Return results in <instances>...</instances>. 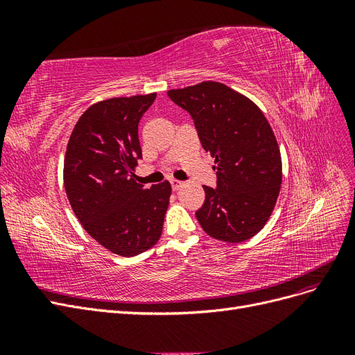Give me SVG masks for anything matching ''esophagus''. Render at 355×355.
I'll return each mask as SVG.
<instances>
[{
	"instance_id": "esophagus-1",
	"label": "esophagus",
	"mask_w": 355,
	"mask_h": 355,
	"mask_svg": "<svg viewBox=\"0 0 355 355\" xmlns=\"http://www.w3.org/2000/svg\"><path fill=\"white\" fill-rule=\"evenodd\" d=\"M170 184H171V188H173V191H178V189H180L182 187H184V182H180L178 179H171Z\"/></svg>"
}]
</instances>
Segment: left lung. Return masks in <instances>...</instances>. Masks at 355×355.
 <instances>
[{"instance_id": "1", "label": "left lung", "mask_w": 355, "mask_h": 355, "mask_svg": "<svg viewBox=\"0 0 355 355\" xmlns=\"http://www.w3.org/2000/svg\"><path fill=\"white\" fill-rule=\"evenodd\" d=\"M189 112L202 148L214 158L216 188L196 216L210 237L241 243L270 219L282 187V155L263 112L241 93L216 81L167 92Z\"/></svg>"}]
</instances>
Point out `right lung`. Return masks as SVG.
I'll return each mask as SVG.
<instances>
[{
    "label": "right lung",
    "mask_w": 355,
    "mask_h": 355,
    "mask_svg": "<svg viewBox=\"0 0 355 355\" xmlns=\"http://www.w3.org/2000/svg\"><path fill=\"white\" fill-rule=\"evenodd\" d=\"M157 93L92 105L75 124L63 163V184L75 216L105 249L124 257L159 240L171 187L135 180L142 158L137 125Z\"/></svg>",
    "instance_id": "add662e5"
}]
</instances>
